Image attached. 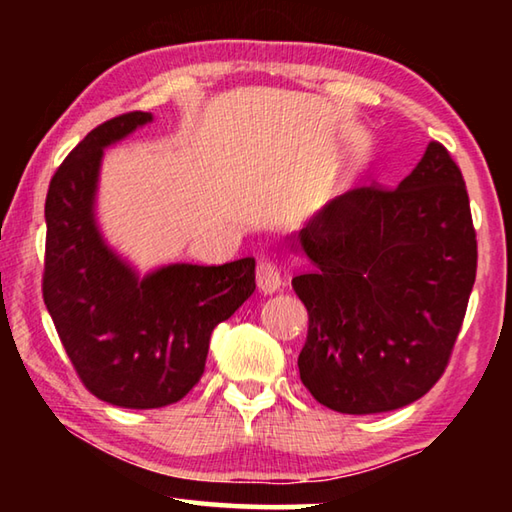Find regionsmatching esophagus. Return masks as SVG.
<instances>
[{
  "label": "esophagus",
  "mask_w": 512,
  "mask_h": 512,
  "mask_svg": "<svg viewBox=\"0 0 512 512\" xmlns=\"http://www.w3.org/2000/svg\"><path fill=\"white\" fill-rule=\"evenodd\" d=\"M257 287L264 293H273L282 287V271L273 259H259L257 262Z\"/></svg>",
  "instance_id": "esophagus-1"
}]
</instances>
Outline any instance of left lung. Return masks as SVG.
<instances>
[{"instance_id": "8db88e82", "label": "left lung", "mask_w": 512, "mask_h": 512, "mask_svg": "<svg viewBox=\"0 0 512 512\" xmlns=\"http://www.w3.org/2000/svg\"><path fill=\"white\" fill-rule=\"evenodd\" d=\"M300 246L316 264L291 282L309 314L298 357L307 391L352 415L429 393L452 359L479 257L452 153L431 140L397 187L339 196L300 232Z\"/></svg>"}]
</instances>
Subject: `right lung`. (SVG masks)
<instances>
[{"mask_svg": "<svg viewBox=\"0 0 512 512\" xmlns=\"http://www.w3.org/2000/svg\"><path fill=\"white\" fill-rule=\"evenodd\" d=\"M151 121L133 110L103 121L51 176L42 298L81 384L124 409H160L201 381L214 327L255 291V259L173 264L146 277L103 246L92 216L103 146Z\"/></svg>", "mask_w": 512, "mask_h": 512, "instance_id": "obj_1", "label": "right lung"}]
</instances>
